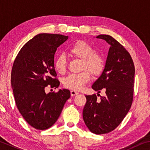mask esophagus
<instances>
[{
  "instance_id": "1",
  "label": "esophagus",
  "mask_w": 150,
  "mask_h": 150,
  "mask_svg": "<svg viewBox=\"0 0 150 150\" xmlns=\"http://www.w3.org/2000/svg\"><path fill=\"white\" fill-rule=\"evenodd\" d=\"M77 94H79V92H76L75 91H71V96H76V95H77Z\"/></svg>"
}]
</instances>
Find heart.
Listing matches in <instances>:
<instances>
[{
    "mask_svg": "<svg viewBox=\"0 0 150 150\" xmlns=\"http://www.w3.org/2000/svg\"><path fill=\"white\" fill-rule=\"evenodd\" d=\"M68 52L72 56L81 59V69L83 72L71 74L63 79L64 86L73 91H81L91 80V74L98 76L104 68V59L102 54L95 52L94 48L88 42L79 40L71 46ZM67 62L64 55H59L54 61V67L60 74L66 70Z\"/></svg>",
    "mask_w": 150,
    "mask_h": 150,
    "instance_id": "heart-1",
    "label": "heart"
}]
</instances>
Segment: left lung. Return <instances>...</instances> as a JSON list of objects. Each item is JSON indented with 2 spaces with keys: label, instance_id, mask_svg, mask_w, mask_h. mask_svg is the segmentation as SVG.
I'll return each instance as SVG.
<instances>
[{
  "label": "left lung",
  "instance_id": "left-lung-1",
  "mask_svg": "<svg viewBox=\"0 0 150 150\" xmlns=\"http://www.w3.org/2000/svg\"><path fill=\"white\" fill-rule=\"evenodd\" d=\"M96 38L110 45L104 69L92 86L99 93L105 91V96L99 100L96 94L85 96L83 117L92 132L102 134L117 127L131 107L135 68L129 52L115 39L108 35Z\"/></svg>",
  "mask_w": 150,
  "mask_h": 150
}]
</instances>
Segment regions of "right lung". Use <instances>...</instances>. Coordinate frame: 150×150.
Here are the masks:
<instances>
[{"mask_svg":"<svg viewBox=\"0 0 150 150\" xmlns=\"http://www.w3.org/2000/svg\"><path fill=\"white\" fill-rule=\"evenodd\" d=\"M68 36L40 33L24 45L13 62L11 84L16 105L24 119L35 129L46 130L55 123L70 91L45 92L58 88L59 81L54 69V54Z\"/></svg>","mask_w":150,"mask_h":150,"instance_id":"right-lung-1","label":"right lung"}]
</instances>
